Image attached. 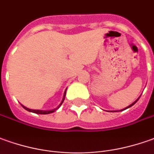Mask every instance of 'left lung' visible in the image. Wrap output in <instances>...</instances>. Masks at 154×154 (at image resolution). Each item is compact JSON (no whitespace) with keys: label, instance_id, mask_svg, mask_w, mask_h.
Returning a JSON list of instances; mask_svg holds the SVG:
<instances>
[{"label":"left lung","instance_id":"8db88e82","mask_svg":"<svg viewBox=\"0 0 154 154\" xmlns=\"http://www.w3.org/2000/svg\"><path fill=\"white\" fill-rule=\"evenodd\" d=\"M139 98H140V96L139 97H138V98H137V99L135 101H134V102H133V103H132L131 104V105H130V106H128V107H126V108H124V109H122V110H120L119 111H124V110H126V109H128V108H129V107H131V106H133V105H134V104L136 103V102H137V100H139Z\"/></svg>","mask_w":154,"mask_h":154}]
</instances>
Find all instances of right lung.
I'll return each mask as SVG.
<instances>
[{"mask_svg":"<svg viewBox=\"0 0 154 154\" xmlns=\"http://www.w3.org/2000/svg\"><path fill=\"white\" fill-rule=\"evenodd\" d=\"M67 90V89H66ZM65 94H66V91H64V94H63V98L62 100V101H61V103L59 104V106L57 108H55V109H53V110H49V111H42V110H32V109H29V108L26 107V106H22V107L24 108L25 110L26 111H30V112H33V113H36V114H43V115H46V114H50V113H53V112H54L57 109H59V106L62 105V103L63 102V100H64V97H65Z\"/></svg>","mask_w":154,"mask_h":154,"instance_id":"1","label":"right lung"}]
</instances>
